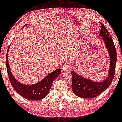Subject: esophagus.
Listing matches in <instances>:
<instances>
[{"label":"esophagus","mask_w":122,"mask_h":122,"mask_svg":"<svg viewBox=\"0 0 122 122\" xmlns=\"http://www.w3.org/2000/svg\"><path fill=\"white\" fill-rule=\"evenodd\" d=\"M71 68V65L70 63H66L63 65V68H62V70L63 71H68L70 70Z\"/></svg>","instance_id":"obj_1"}]
</instances>
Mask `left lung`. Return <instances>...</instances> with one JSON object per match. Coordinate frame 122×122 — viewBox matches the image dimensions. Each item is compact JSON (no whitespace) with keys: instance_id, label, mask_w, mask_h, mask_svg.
I'll return each mask as SVG.
<instances>
[{"instance_id":"8db88e82","label":"left lung","mask_w":122,"mask_h":122,"mask_svg":"<svg viewBox=\"0 0 122 122\" xmlns=\"http://www.w3.org/2000/svg\"><path fill=\"white\" fill-rule=\"evenodd\" d=\"M100 23L101 28L100 36H102L110 57L109 74L107 79L103 81L96 82L91 80L85 79L74 72H71L72 75V89L73 92L78 97L84 98H93L101 94L110 85L115 75L117 62L116 49L109 32L103 23Z\"/></svg>"}]
</instances>
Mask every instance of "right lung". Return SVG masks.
Masks as SVG:
<instances>
[{
  "label": "right lung",
  "instance_id": "1",
  "mask_svg": "<svg viewBox=\"0 0 122 122\" xmlns=\"http://www.w3.org/2000/svg\"><path fill=\"white\" fill-rule=\"evenodd\" d=\"M8 50L9 47L6 55V66L9 80L13 89L22 97L27 100L37 101L45 98L49 93L53 81L58 77L59 75L61 73V69L54 71L48 75L42 80L36 84L27 85L21 84L16 80L10 71L8 61Z\"/></svg>",
  "mask_w": 122,
  "mask_h": 122
}]
</instances>
